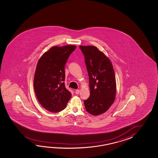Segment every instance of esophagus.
<instances>
[{"mask_svg": "<svg viewBox=\"0 0 158 158\" xmlns=\"http://www.w3.org/2000/svg\"><path fill=\"white\" fill-rule=\"evenodd\" d=\"M80 90L77 89V90H76L75 91V93L76 94H79V93H80Z\"/></svg>", "mask_w": 158, "mask_h": 158, "instance_id": "1", "label": "esophagus"}]
</instances>
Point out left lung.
I'll return each mask as SVG.
<instances>
[{"instance_id":"8db88e82","label":"left lung","mask_w":158,"mask_h":158,"mask_svg":"<svg viewBox=\"0 0 158 158\" xmlns=\"http://www.w3.org/2000/svg\"><path fill=\"white\" fill-rule=\"evenodd\" d=\"M89 77L90 95L84 101L86 110L98 116L114 103L116 93L114 69L109 58L94 46H80Z\"/></svg>"}]
</instances>
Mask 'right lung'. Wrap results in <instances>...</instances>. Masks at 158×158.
Instances as JSON below:
<instances>
[{
    "label": "right lung",
    "instance_id": "add662e5",
    "mask_svg": "<svg viewBox=\"0 0 158 158\" xmlns=\"http://www.w3.org/2000/svg\"><path fill=\"white\" fill-rule=\"evenodd\" d=\"M76 48L74 45L53 46L38 61L34 77V88L38 101L51 112L63 110L72 94L65 87L64 68L68 59Z\"/></svg>",
    "mask_w": 158,
    "mask_h": 158
}]
</instances>
